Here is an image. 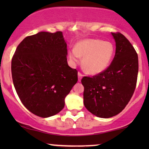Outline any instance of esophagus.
Masks as SVG:
<instances>
[{
    "label": "esophagus",
    "mask_w": 149,
    "mask_h": 149,
    "mask_svg": "<svg viewBox=\"0 0 149 149\" xmlns=\"http://www.w3.org/2000/svg\"><path fill=\"white\" fill-rule=\"evenodd\" d=\"M83 75L81 74L80 72H78V79H79V81H81V79H82Z\"/></svg>",
    "instance_id": "esophagus-1"
}]
</instances>
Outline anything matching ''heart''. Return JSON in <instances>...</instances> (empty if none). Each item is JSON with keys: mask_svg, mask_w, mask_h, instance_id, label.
I'll list each match as a JSON object with an SVG mask.
<instances>
[{"mask_svg": "<svg viewBox=\"0 0 149 149\" xmlns=\"http://www.w3.org/2000/svg\"><path fill=\"white\" fill-rule=\"evenodd\" d=\"M115 54V47L111 42L100 39H85L78 42L75 49L69 52V58L74 63L80 61L85 72L97 74L108 68Z\"/></svg>", "mask_w": 149, "mask_h": 149, "instance_id": "1", "label": "heart"}]
</instances>
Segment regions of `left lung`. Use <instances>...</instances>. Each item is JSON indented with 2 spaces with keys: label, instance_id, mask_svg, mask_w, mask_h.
Segmentation results:
<instances>
[{
  "label": "left lung",
  "instance_id": "1",
  "mask_svg": "<svg viewBox=\"0 0 149 149\" xmlns=\"http://www.w3.org/2000/svg\"><path fill=\"white\" fill-rule=\"evenodd\" d=\"M111 34L116 42L113 62L102 72L81 79L85 107L100 118L112 117L125 109L134 94L138 73L134 47L120 32Z\"/></svg>",
  "mask_w": 149,
  "mask_h": 149
}]
</instances>
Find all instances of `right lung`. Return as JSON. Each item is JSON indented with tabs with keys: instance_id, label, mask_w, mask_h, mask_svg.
Here are the masks:
<instances>
[{
	"instance_id": "add662e5",
	"label": "right lung",
	"mask_w": 149,
	"mask_h": 149,
	"mask_svg": "<svg viewBox=\"0 0 149 149\" xmlns=\"http://www.w3.org/2000/svg\"><path fill=\"white\" fill-rule=\"evenodd\" d=\"M67 52L60 31L27 36L16 49L11 60L14 87L24 107L36 116L60 113L78 81L77 70L67 63Z\"/></svg>"
}]
</instances>
